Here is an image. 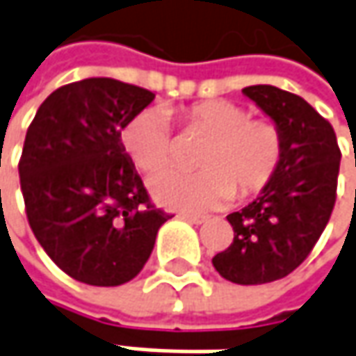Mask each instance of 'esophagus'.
Masks as SVG:
<instances>
[{"mask_svg":"<svg viewBox=\"0 0 356 356\" xmlns=\"http://www.w3.org/2000/svg\"><path fill=\"white\" fill-rule=\"evenodd\" d=\"M181 218H183V220H187V222H191V225H204V222L209 220V216L207 215H189V213H183Z\"/></svg>","mask_w":356,"mask_h":356,"instance_id":"esophagus-1","label":"esophagus"}]
</instances>
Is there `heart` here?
Listing matches in <instances>:
<instances>
[{
    "instance_id": "obj_1",
    "label": "heart",
    "mask_w": 356,
    "mask_h": 356,
    "mask_svg": "<svg viewBox=\"0 0 356 356\" xmlns=\"http://www.w3.org/2000/svg\"><path fill=\"white\" fill-rule=\"evenodd\" d=\"M177 114L185 131L207 140L197 173L161 171L149 189L161 204L181 211H211L236 197H252L276 177L284 138L272 120L250 118L248 110L228 100L197 102ZM163 110H141L124 124L120 141L141 171H157L175 157V140Z\"/></svg>"
}]
</instances>
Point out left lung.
Returning <instances> with one entry per match:
<instances>
[{
	"label": "left lung",
	"mask_w": 356,
	"mask_h": 356,
	"mask_svg": "<svg viewBox=\"0 0 356 356\" xmlns=\"http://www.w3.org/2000/svg\"><path fill=\"white\" fill-rule=\"evenodd\" d=\"M242 92L280 128L284 157L270 185L227 216L234 240L213 266L232 284L258 286L291 274L313 250L335 207L341 149L333 126L298 94L270 84Z\"/></svg>",
	"instance_id": "1"
}]
</instances>
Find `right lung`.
Segmentation results:
<instances>
[{
  "label": "right lung",
  "instance_id": "1",
  "mask_svg": "<svg viewBox=\"0 0 356 356\" xmlns=\"http://www.w3.org/2000/svg\"><path fill=\"white\" fill-rule=\"evenodd\" d=\"M154 92L114 79L56 88L39 106L19 159L35 238L70 277L122 286L138 276L171 216L155 209L120 131Z\"/></svg>",
  "mask_w": 356,
  "mask_h": 356
}]
</instances>
